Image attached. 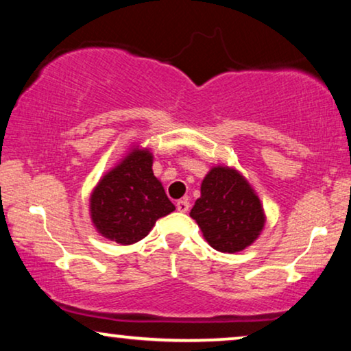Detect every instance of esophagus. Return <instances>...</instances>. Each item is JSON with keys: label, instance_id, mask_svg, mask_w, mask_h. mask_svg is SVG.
Listing matches in <instances>:
<instances>
[{"label": "esophagus", "instance_id": "1", "mask_svg": "<svg viewBox=\"0 0 351 351\" xmlns=\"http://www.w3.org/2000/svg\"><path fill=\"white\" fill-rule=\"evenodd\" d=\"M177 210H179V213H186V210L190 209V201L189 199H179L177 201Z\"/></svg>", "mask_w": 351, "mask_h": 351}]
</instances>
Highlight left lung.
<instances>
[{"mask_svg": "<svg viewBox=\"0 0 351 351\" xmlns=\"http://www.w3.org/2000/svg\"><path fill=\"white\" fill-rule=\"evenodd\" d=\"M215 251L238 252L256 241L265 215L261 199L243 176L213 167L201 184V198L190 213Z\"/></svg>", "mask_w": 351, "mask_h": 351, "instance_id": "obj_1", "label": "left lung"}]
</instances>
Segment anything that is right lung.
<instances>
[{
  "label": "right lung",
  "instance_id": "1",
  "mask_svg": "<svg viewBox=\"0 0 351 351\" xmlns=\"http://www.w3.org/2000/svg\"><path fill=\"white\" fill-rule=\"evenodd\" d=\"M152 165L150 153L134 150L95 186L90 217L102 237L119 244L137 243L158 219L176 209Z\"/></svg>",
  "mask_w": 351,
  "mask_h": 351
}]
</instances>
